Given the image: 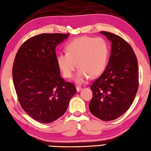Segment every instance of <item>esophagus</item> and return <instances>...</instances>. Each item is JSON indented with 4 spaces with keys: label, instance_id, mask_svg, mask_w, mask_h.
I'll list each match as a JSON object with an SVG mask.
<instances>
[{
    "label": "esophagus",
    "instance_id": "34e87169",
    "mask_svg": "<svg viewBox=\"0 0 151 151\" xmlns=\"http://www.w3.org/2000/svg\"><path fill=\"white\" fill-rule=\"evenodd\" d=\"M76 89H77V91L79 92V91H80L82 89V88L80 86H77L76 87Z\"/></svg>",
    "mask_w": 151,
    "mask_h": 151
}]
</instances>
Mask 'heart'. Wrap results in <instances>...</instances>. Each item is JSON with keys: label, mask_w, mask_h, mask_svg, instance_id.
I'll return each instance as SVG.
<instances>
[{"label": "heart", "mask_w": 151, "mask_h": 151, "mask_svg": "<svg viewBox=\"0 0 151 151\" xmlns=\"http://www.w3.org/2000/svg\"><path fill=\"white\" fill-rule=\"evenodd\" d=\"M66 53L59 52L56 62L66 78H70L77 66L76 81L81 83L90 76L96 78L104 72L109 56V45L104 39L83 36L70 41Z\"/></svg>", "instance_id": "heart-1"}]
</instances>
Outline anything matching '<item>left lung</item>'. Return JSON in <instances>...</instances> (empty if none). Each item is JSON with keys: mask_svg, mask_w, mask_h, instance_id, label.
I'll return each instance as SVG.
<instances>
[{"mask_svg": "<svg viewBox=\"0 0 151 151\" xmlns=\"http://www.w3.org/2000/svg\"><path fill=\"white\" fill-rule=\"evenodd\" d=\"M112 42L109 63L91 85V113L103 121L123 115L134 101L139 87L138 62L132 47L123 38L101 31Z\"/></svg>", "mask_w": 151, "mask_h": 151, "instance_id": "left-lung-1", "label": "left lung"}]
</instances>
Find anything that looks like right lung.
<instances>
[{"label":"right lung","mask_w":151,"mask_h":151,"mask_svg":"<svg viewBox=\"0 0 151 151\" xmlns=\"http://www.w3.org/2000/svg\"><path fill=\"white\" fill-rule=\"evenodd\" d=\"M70 34L41 33L19 47L12 67L13 82L22 108L43 124L57 120L66 112L76 86L60 77L56 47Z\"/></svg>","instance_id":"right-lung-1"}]
</instances>
